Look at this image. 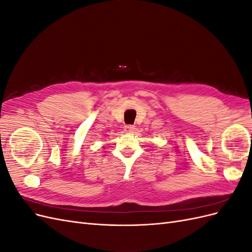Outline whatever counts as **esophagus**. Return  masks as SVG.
<instances>
[{
  "instance_id": "34e87169",
  "label": "esophagus",
  "mask_w": 252,
  "mask_h": 252,
  "mask_svg": "<svg viewBox=\"0 0 252 252\" xmlns=\"http://www.w3.org/2000/svg\"><path fill=\"white\" fill-rule=\"evenodd\" d=\"M134 129H135V127H134L133 125H126V126L124 127V130H125V132H127V133L133 132Z\"/></svg>"
}]
</instances>
